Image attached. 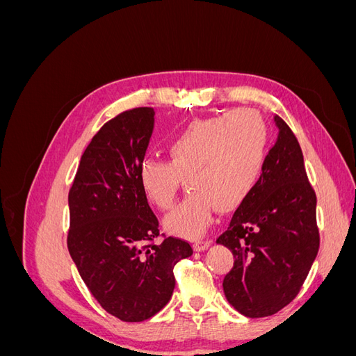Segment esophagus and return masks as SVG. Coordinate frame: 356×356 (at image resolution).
Wrapping results in <instances>:
<instances>
[{"instance_id": "34e87169", "label": "esophagus", "mask_w": 356, "mask_h": 356, "mask_svg": "<svg viewBox=\"0 0 356 356\" xmlns=\"http://www.w3.org/2000/svg\"><path fill=\"white\" fill-rule=\"evenodd\" d=\"M209 246H211V241H197V242H195V245H193L195 251H199V252L208 250Z\"/></svg>"}]
</instances>
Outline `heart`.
Listing matches in <instances>:
<instances>
[{"label": "heart", "mask_w": 356, "mask_h": 356, "mask_svg": "<svg viewBox=\"0 0 356 356\" xmlns=\"http://www.w3.org/2000/svg\"><path fill=\"white\" fill-rule=\"evenodd\" d=\"M267 126L251 110L230 111L187 124L170 139L168 161L147 160L139 186L160 209L174 203L181 178L188 195L165 217V227L196 239L207 230L213 208L227 212L251 195L264 168Z\"/></svg>", "instance_id": "obj_1"}]
</instances>
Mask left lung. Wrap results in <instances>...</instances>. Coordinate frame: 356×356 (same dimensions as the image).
Here are the masks:
<instances>
[{"mask_svg": "<svg viewBox=\"0 0 356 356\" xmlns=\"http://www.w3.org/2000/svg\"><path fill=\"white\" fill-rule=\"evenodd\" d=\"M279 135L257 186L217 243L234 257L222 289L248 318L270 316L296 298L319 250L316 195L296 135L275 115Z\"/></svg>", "mask_w": 356, "mask_h": 356, "instance_id": "8db88e82", "label": "left lung"}]
</instances>
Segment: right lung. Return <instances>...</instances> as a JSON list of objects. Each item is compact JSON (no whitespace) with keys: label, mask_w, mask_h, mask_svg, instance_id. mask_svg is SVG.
<instances>
[{"label":"right lung","mask_w":356,"mask_h":356,"mask_svg":"<svg viewBox=\"0 0 356 356\" xmlns=\"http://www.w3.org/2000/svg\"><path fill=\"white\" fill-rule=\"evenodd\" d=\"M154 127L148 106L106 122L81 156L68 195L67 245L92 296L110 315L141 322L166 306L175 264L193 254L187 241L163 236L139 186Z\"/></svg>","instance_id":"add662e5"}]
</instances>
